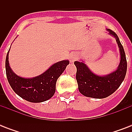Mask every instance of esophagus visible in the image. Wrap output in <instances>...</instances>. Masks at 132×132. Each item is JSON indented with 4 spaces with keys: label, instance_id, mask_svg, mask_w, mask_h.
I'll use <instances>...</instances> for the list:
<instances>
[{
    "label": "esophagus",
    "instance_id": "esophagus-1",
    "mask_svg": "<svg viewBox=\"0 0 132 132\" xmlns=\"http://www.w3.org/2000/svg\"><path fill=\"white\" fill-rule=\"evenodd\" d=\"M68 58H69L70 62H74L77 60V55L75 53H70L69 55Z\"/></svg>",
    "mask_w": 132,
    "mask_h": 132
}]
</instances>
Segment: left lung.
<instances>
[{
    "instance_id": "obj_1",
    "label": "left lung",
    "mask_w": 132,
    "mask_h": 132,
    "mask_svg": "<svg viewBox=\"0 0 132 132\" xmlns=\"http://www.w3.org/2000/svg\"><path fill=\"white\" fill-rule=\"evenodd\" d=\"M109 34L116 39L120 52V63L117 70L106 75L94 74L84 61H75L76 79L81 94L87 97L103 98L114 93L121 86L127 72V60L124 48L117 34L107 29Z\"/></svg>"
}]
</instances>
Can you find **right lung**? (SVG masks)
Instances as JSON below:
<instances>
[{
    "label": "right lung",
    "instance_id": "right-lung-1",
    "mask_svg": "<svg viewBox=\"0 0 132 132\" xmlns=\"http://www.w3.org/2000/svg\"><path fill=\"white\" fill-rule=\"evenodd\" d=\"M9 50L6 56L5 69L7 80L13 91L21 98L31 103L44 102L51 98L55 92L57 80L69 64V61L62 60L55 63L40 75L24 78L11 70L9 63Z\"/></svg>",
    "mask_w": 132,
    "mask_h": 132
}]
</instances>
